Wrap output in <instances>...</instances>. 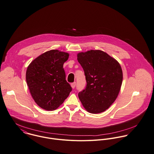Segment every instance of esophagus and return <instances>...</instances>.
<instances>
[{
    "instance_id": "34e87169",
    "label": "esophagus",
    "mask_w": 154,
    "mask_h": 154,
    "mask_svg": "<svg viewBox=\"0 0 154 154\" xmlns=\"http://www.w3.org/2000/svg\"><path fill=\"white\" fill-rule=\"evenodd\" d=\"M75 85H76V83H75V82L72 83L71 84V87H72V88H74L75 87Z\"/></svg>"
}]
</instances>
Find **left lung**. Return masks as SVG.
Returning <instances> with one entry per match:
<instances>
[{"label": "left lung", "mask_w": 154, "mask_h": 154, "mask_svg": "<svg viewBox=\"0 0 154 154\" xmlns=\"http://www.w3.org/2000/svg\"><path fill=\"white\" fill-rule=\"evenodd\" d=\"M77 60L85 71L87 82L79 97L88 112L102 113L115 102L119 93L123 80L119 63L100 50L79 53Z\"/></svg>", "instance_id": "obj_1"}]
</instances>
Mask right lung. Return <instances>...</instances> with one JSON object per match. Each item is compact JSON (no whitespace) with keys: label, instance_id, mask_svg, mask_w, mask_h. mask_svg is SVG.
Instances as JSON below:
<instances>
[{"label":"right lung","instance_id":"obj_1","mask_svg":"<svg viewBox=\"0 0 154 154\" xmlns=\"http://www.w3.org/2000/svg\"><path fill=\"white\" fill-rule=\"evenodd\" d=\"M69 54L50 50L41 54L28 67L26 80L35 103L47 110L57 109L72 91L66 80L64 63Z\"/></svg>","mask_w":154,"mask_h":154}]
</instances>
